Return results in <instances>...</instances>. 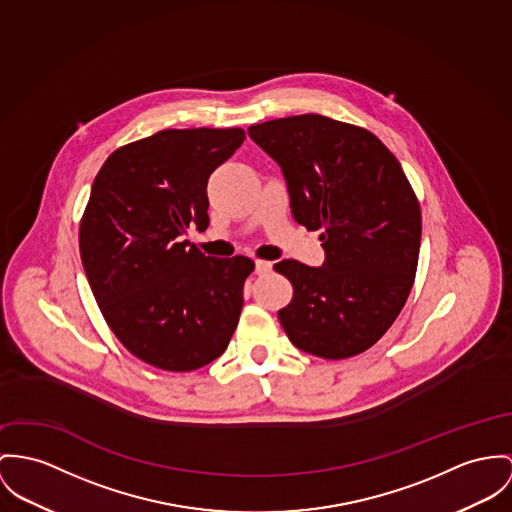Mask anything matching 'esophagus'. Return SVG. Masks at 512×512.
<instances>
[{
  "mask_svg": "<svg viewBox=\"0 0 512 512\" xmlns=\"http://www.w3.org/2000/svg\"><path fill=\"white\" fill-rule=\"evenodd\" d=\"M271 271H273V263H269V261H255V273L257 275H269Z\"/></svg>",
  "mask_w": 512,
  "mask_h": 512,
  "instance_id": "1",
  "label": "esophagus"
}]
</instances>
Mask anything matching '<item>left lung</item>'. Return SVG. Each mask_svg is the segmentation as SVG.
I'll use <instances>...</instances> for the list:
<instances>
[{"label": "left lung", "instance_id": "8db88e82", "mask_svg": "<svg viewBox=\"0 0 512 512\" xmlns=\"http://www.w3.org/2000/svg\"><path fill=\"white\" fill-rule=\"evenodd\" d=\"M247 134L278 163L294 220L321 230V267L275 265L294 286L278 312L288 339L329 360L370 349L405 306L419 259L421 210L399 161L372 132L323 115Z\"/></svg>", "mask_w": 512, "mask_h": 512}]
</instances>
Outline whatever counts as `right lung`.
<instances>
[{
	"instance_id": "right-lung-1",
	"label": "right lung",
	"mask_w": 512,
	"mask_h": 512,
	"mask_svg": "<svg viewBox=\"0 0 512 512\" xmlns=\"http://www.w3.org/2000/svg\"><path fill=\"white\" fill-rule=\"evenodd\" d=\"M243 140L241 128L161 130L118 148L93 181L83 271L118 341L161 370L210 364L236 331L253 261L208 257L185 236L208 228V177Z\"/></svg>"
}]
</instances>
